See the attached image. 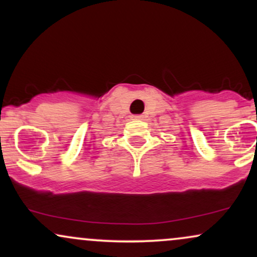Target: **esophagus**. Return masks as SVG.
<instances>
[{"label": "esophagus", "instance_id": "34e87169", "mask_svg": "<svg viewBox=\"0 0 257 257\" xmlns=\"http://www.w3.org/2000/svg\"><path fill=\"white\" fill-rule=\"evenodd\" d=\"M143 118V116H140V114H135V116H133V119H141Z\"/></svg>", "mask_w": 257, "mask_h": 257}]
</instances>
